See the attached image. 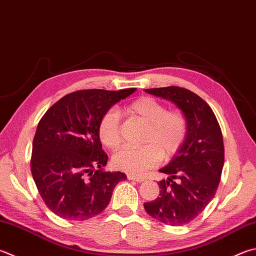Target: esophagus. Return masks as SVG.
<instances>
[{"label":"esophagus","instance_id":"34e87169","mask_svg":"<svg viewBox=\"0 0 256 256\" xmlns=\"http://www.w3.org/2000/svg\"><path fill=\"white\" fill-rule=\"evenodd\" d=\"M128 179L134 180V181H136V182H142V181H144V178H141V176H136L134 174H128Z\"/></svg>","mask_w":256,"mask_h":256}]
</instances>
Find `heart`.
<instances>
[{
	"instance_id": "obj_1",
	"label": "heart",
	"mask_w": 256,
	"mask_h": 256,
	"mask_svg": "<svg viewBox=\"0 0 256 256\" xmlns=\"http://www.w3.org/2000/svg\"><path fill=\"white\" fill-rule=\"evenodd\" d=\"M132 118L146 124L142 143L138 148L124 146L113 156L114 168L130 174L140 176L158 166L162 156H174L187 136L188 124L184 115L176 110H168L153 97L143 96L124 108ZM100 142L115 150L122 142L120 116L115 108H110L102 116L98 124Z\"/></svg>"
}]
</instances>
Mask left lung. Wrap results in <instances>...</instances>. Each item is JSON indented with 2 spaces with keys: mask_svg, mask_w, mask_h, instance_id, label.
<instances>
[{
  "mask_svg": "<svg viewBox=\"0 0 256 256\" xmlns=\"http://www.w3.org/2000/svg\"><path fill=\"white\" fill-rule=\"evenodd\" d=\"M146 92L174 102L187 120L188 131L170 164L160 169L168 179L158 182L159 196L144 202V209L166 225L188 224L210 202L220 184L224 166L222 130L210 106L192 90L168 86Z\"/></svg>",
  "mask_w": 256,
  "mask_h": 256,
  "instance_id": "left-lung-1",
  "label": "left lung"
}]
</instances>
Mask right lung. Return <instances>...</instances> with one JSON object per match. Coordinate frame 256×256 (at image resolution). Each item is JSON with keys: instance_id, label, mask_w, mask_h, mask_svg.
Segmentation results:
<instances>
[{"instance_id": "add662e5", "label": "right lung", "mask_w": 256, "mask_h": 256, "mask_svg": "<svg viewBox=\"0 0 256 256\" xmlns=\"http://www.w3.org/2000/svg\"><path fill=\"white\" fill-rule=\"evenodd\" d=\"M136 88L70 92L41 118L32 143L31 174L51 212L68 220H86L108 207L123 172L104 166L98 124L106 110Z\"/></svg>"}]
</instances>
